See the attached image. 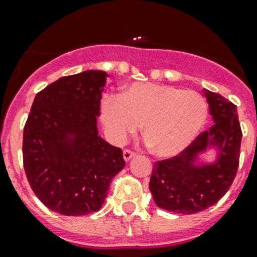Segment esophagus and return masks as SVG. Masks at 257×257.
<instances>
[{
  "label": "esophagus",
  "mask_w": 257,
  "mask_h": 257,
  "mask_svg": "<svg viewBox=\"0 0 257 257\" xmlns=\"http://www.w3.org/2000/svg\"><path fill=\"white\" fill-rule=\"evenodd\" d=\"M122 156H124V160L126 162L131 161L133 157H135V153L133 152H131V150H124V153H122Z\"/></svg>",
  "instance_id": "obj_1"
}]
</instances>
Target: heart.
I'll list each match as a JSON object with an SVG mask.
<instances>
[{
  "label": "heart",
  "mask_w": 257,
  "mask_h": 257,
  "mask_svg": "<svg viewBox=\"0 0 257 257\" xmlns=\"http://www.w3.org/2000/svg\"><path fill=\"white\" fill-rule=\"evenodd\" d=\"M100 117L110 143L121 145L143 124L154 154L174 157L203 129L207 104L199 93L157 83H132L121 96L100 100Z\"/></svg>",
  "instance_id": "1"
}]
</instances>
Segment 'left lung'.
I'll return each mask as SVG.
<instances>
[{
  "instance_id": "left-lung-1",
  "label": "left lung",
  "mask_w": 257,
  "mask_h": 257,
  "mask_svg": "<svg viewBox=\"0 0 257 257\" xmlns=\"http://www.w3.org/2000/svg\"><path fill=\"white\" fill-rule=\"evenodd\" d=\"M214 125L170 160L154 164L149 189L160 208L195 214L215 204L236 176L241 129L236 105L203 89Z\"/></svg>"
}]
</instances>
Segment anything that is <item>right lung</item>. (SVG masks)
Masks as SVG:
<instances>
[{"label": "right lung", "instance_id": "obj_1", "mask_svg": "<svg viewBox=\"0 0 257 257\" xmlns=\"http://www.w3.org/2000/svg\"><path fill=\"white\" fill-rule=\"evenodd\" d=\"M109 75L88 70L37 93L24 129V166L46 207L67 216L99 211L125 166L120 148L99 136L100 99Z\"/></svg>", "mask_w": 257, "mask_h": 257}]
</instances>
